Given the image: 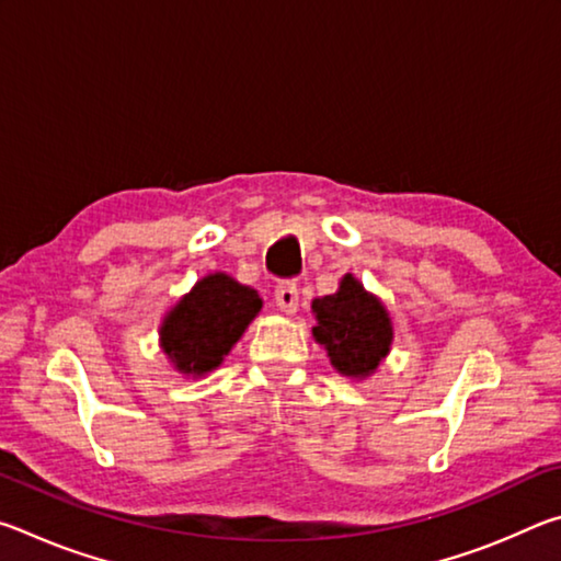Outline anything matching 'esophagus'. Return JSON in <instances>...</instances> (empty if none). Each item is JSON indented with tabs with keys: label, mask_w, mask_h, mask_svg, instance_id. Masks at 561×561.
Listing matches in <instances>:
<instances>
[{
	"label": "esophagus",
	"mask_w": 561,
	"mask_h": 561,
	"mask_svg": "<svg viewBox=\"0 0 561 561\" xmlns=\"http://www.w3.org/2000/svg\"><path fill=\"white\" fill-rule=\"evenodd\" d=\"M274 301L284 311V314H297L299 309V289L294 282H282L277 289H274Z\"/></svg>",
	"instance_id": "esophagus-1"
}]
</instances>
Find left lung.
Returning a JSON list of instances; mask_svg holds the SVG:
<instances>
[{
  "label": "left lung",
  "mask_w": 561,
  "mask_h": 561,
  "mask_svg": "<svg viewBox=\"0 0 561 561\" xmlns=\"http://www.w3.org/2000/svg\"><path fill=\"white\" fill-rule=\"evenodd\" d=\"M311 314L317 319L311 336L341 376L366 381L391 354L393 319L354 274H344L334 294L311 301Z\"/></svg>",
  "instance_id": "left-lung-1"
}]
</instances>
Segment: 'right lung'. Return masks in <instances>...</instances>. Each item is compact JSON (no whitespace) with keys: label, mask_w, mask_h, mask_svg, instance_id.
Returning <instances> with one entry per match:
<instances>
[{"label":"right lung","mask_w":561,"mask_h":561,"mask_svg":"<svg viewBox=\"0 0 561 561\" xmlns=\"http://www.w3.org/2000/svg\"><path fill=\"white\" fill-rule=\"evenodd\" d=\"M260 311L257 289L227 272H210L165 311L158 327L160 351L178 374L203 378L220 368Z\"/></svg>","instance_id":"1"}]
</instances>
